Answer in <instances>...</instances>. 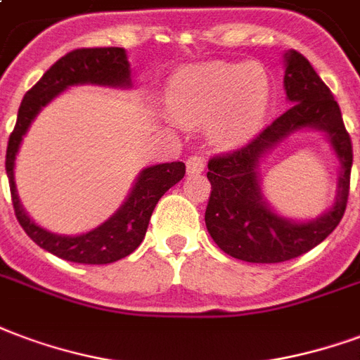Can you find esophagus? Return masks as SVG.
Wrapping results in <instances>:
<instances>
[{
  "instance_id": "1",
  "label": "esophagus",
  "mask_w": 360,
  "mask_h": 360,
  "mask_svg": "<svg viewBox=\"0 0 360 360\" xmlns=\"http://www.w3.org/2000/svg\"><path fill=\"white\" fill-rule=\"evenodd\" d=\"M204 167H206V158H204L202 154H194V156H191V158L187 160L188 175H194V173L204 172Z\"/></svg>"
}]
</instances>
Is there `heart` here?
<instances>
[{"label":"heart","instance_id":"obj_1","mask_svg":"<svg viewBox=\"0 0 360 360\" xmlns=\"http://www.w3.org/2000/svg\"><path fill=\"white\" fill-rule=\"evenodd\" d=\"M172 112L185 124L210 122L219 143H234L252 131L269 103L267 72L259 65L212 63L183 72L167 93Z\"/></svg>","mask_w":360,"mask_h":360}]
</instances>
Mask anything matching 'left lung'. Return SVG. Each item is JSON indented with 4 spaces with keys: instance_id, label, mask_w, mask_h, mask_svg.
<instances>
[{
    "instance_id": "1",
    "label": "left lung",
    "mask_w": 360,
    "mask_h": 360,
    "mask_svg": "<svg viewBox=\"0 0 360 360\" xmlns=\"http://www.w3.org/2000/svg\"><path fill=\"white\" fill-rule=\"evenodd\" d=\"M284 87L290 106L254 139L207 162L212 193L206 227L215 244L231 257L248 263H282L321 244L340 225L349 198L353 145L334 95L302 53H286ZM302 127H316L330 137L342 164L335 207L309 224H292L273 214L262 202L257 164L271 146Z\"/></svg>"
}]
</instances>
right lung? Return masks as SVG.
<instances>
[{"instance_id": "1", "label": "right lung", "mask_w": 360, "mask_h": 360, "mask_svg": "<svg viewBox=\"0 0 360 360\" xmlns=\"http://www.w3.org/2000/svg\"><path fill=\"white\" fill-rule=\"evenodd\" d=\"M76 84H98L118 85L126 87L131 84L129 79V63L126 51L122 47H84L74 49L60 57L55 65L45 72L38 84L26 93L18 108L17 124L11 133L7 156H5V169L9 177L11 200L15 207L20 227L39 248H44L53 255L72 263H85V265H105V263L118 262L131 252H135L143 242L148 229V221L153 215L158 200L166 191L179 183L185 175L183 162L172 164H158L146 167L137 177L129 198L124 206L103 223L101 227L79 236H60L45 229L38 227L20 206L15 187V158L22 135L30 127L32 120L51 101L55 95L65 91L68 85Z\"/></svg>"}]
</instances>
